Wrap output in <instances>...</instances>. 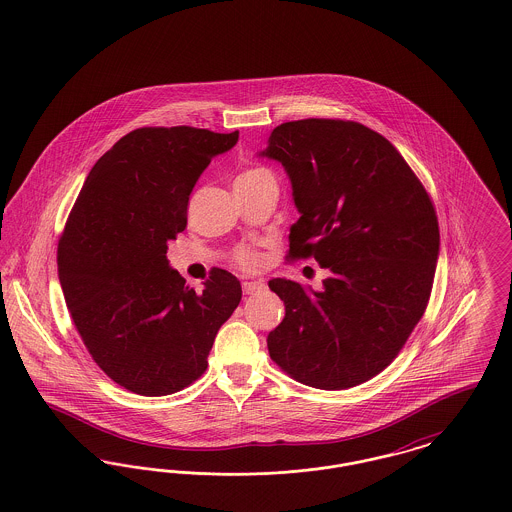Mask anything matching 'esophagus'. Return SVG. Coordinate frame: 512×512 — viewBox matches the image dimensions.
<instances>
[{
    "label": "esophagus",
    "instance_id": "obj_1",
    "mask_svg": "<svg viewBox=\"0 0 512 512\" xmlns=\"http://www.w3.org/2000/svg\"><path fill=\"white\" fill-rule=\"evenodd\" d=\"M244 293L245 295H253V293L263 292L267 286L259 280V282H244Z\"/></svg>",
    "mask_w": 512,
    "mask_h": 512
}]
</instances>
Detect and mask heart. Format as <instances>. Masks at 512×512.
<instances>
[{"label": "heart", "instance_id": "b5f03b06", "mask_svg": "<svg viewBox=\"0 0 512 512\" xmlns=\"http://www.w3.org/2000/svg\"><path fill=\"white\" fill-rule=\"evenodd\" d=\"M265 169H257V167H253V169H247V171L242 172L238 178H236V182H242V180H249V178H253V176H257V174H263ZM236 259H238V263L242 265V267H255L257 265V255L253 253V251H249V249H240L238 251V255H236Z\"/></svg>", "mask_w": 512, "mask_h": 512}]
</instances>
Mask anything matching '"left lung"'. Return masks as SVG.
Segmentation results:
<instances>
[{
  "instance_id": "8db88e82",
  "label": "left lung",
  "mask_w": 512,
  "mask_h": 512,
  "mask_svg": "<svg viewBox=\"0 0 512 512\" xmlns=\"http://www.w3.org/2000/svg\"><path fill=\"white\" fill-rule=\"evenodd\" d=\"M259 155L292 182L299 219L288 257H313L328 272L320 290L268 282L286 307L268 334L270 359L311 388L359 386L390 365L426 311L439 255L432 199L361 122H284Z\"/></svg>"
}]
</instances>
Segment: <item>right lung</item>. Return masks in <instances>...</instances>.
Wrapping results in <instances>:
<instances>
[{
  "label": "right lung",
  "mask_w": 512,
  "mask_h": 512,
  "mask_svg": "<svg viewBox=\"0 0 512 512\" xmlns=\"http://www.w3.org/2000/svg\"><path fill=\"white\" fill-rule=\"evenodd\" d=\"M238 136L132 130L99 157L76 197L57 247L59 282L92 359L128 391L159 397L190 386L240 305L234 274L211 270L197 293L167 259L197 178Z\"/></svg>",
  "instance_id": "right-lung-1"
}]
</instances>
